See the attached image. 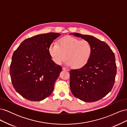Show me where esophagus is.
<instances>
[{"label": "esophagus", "mask_w": 127, "mask_h": 127, "mask_svg": "<svg viewBox=\"0 0 127 127\" xmlns=\"http://www.w3.org/2000/svg\"><path fill=\"white\" fill-rule=\"evenodd\" d=\"M63 70H66V71H69V69L65 67H63Z\"/></svg>", "instance_id": "esophagus-1"}]
</instances>
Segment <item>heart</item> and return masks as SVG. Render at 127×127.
<instances>
[{
	"mask_svg": "<svg viewBox=\"0 0 127 127\" xmlns=\"http://www.w3.org/2000/svg\"><path fill=\"white\" fill-rule=\"evenodd\" d=\"M49 53L55 64H60L66 59L67 65L76 68H82L87 64L92 55V47L87 40H80L68 36L61 39L59 44L52 43Z\"/></svg>",
	"mask_w": 127,
	"mask_h": 127,
	"instance_id": "obj_1",
	"label": "heart"
}]
</instances>
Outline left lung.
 <instances>
[{
    "instance_id": "left-lung-1",
    "label": "left lung",
    "mask_w": 127,
    "mask_h": 127,
    "mask_svg": "<svg viewBox=\"0 0 127 127\" xmlns=\"http://www.w3.org/2000/svg\"><path fill=\"white\" fill-rule=\"evenodd\" d=\"M91 43L90 60L83 67L70 71V88L75 97L86 102L99 100L112 89L117 74L115 55L105 42L93 36L71 33Z\"/></svg>"
}]
</instances>
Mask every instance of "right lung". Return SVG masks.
I'll list each match as a JSON object with an SVG mask.
<instances>
[{
    "label": "right lung",
    "mask_w": 127,
    "mask_h": 127,
    "mask_svg": "<svg viewBox=\"0 0 127 127\" xmlns=\"http://www.w3.org/2000/svg\"><path fill=\"white\" fill-rule=\"evenodd\" d=\"M60 34H39L23 41L11 58L10 75L15 90L32 101H40L51 94L62 67L56 64L49 47Z\"/></svg>",
    "instance_id": "1"
}]
</instances>
